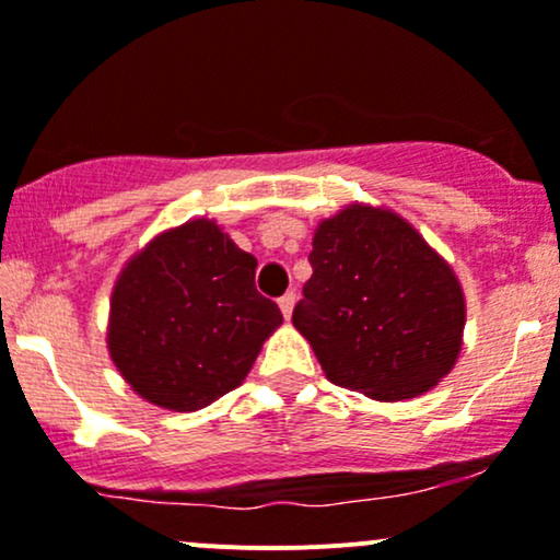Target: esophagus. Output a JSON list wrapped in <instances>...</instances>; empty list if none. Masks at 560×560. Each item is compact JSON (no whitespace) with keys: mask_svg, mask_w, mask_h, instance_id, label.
<instances>
[{"mask_svg":"<svg viewBox=\"0 0 560 560\" xmlns=\"http://www.w3.org/2000/svg\"><path fill=\"white\" fill-rule=\"evenodd\" d=\"M295 300H298L295 292H287L284 298H279V308H281V314H284V319H290V316H292V308H295Z\"/></svg>","mask_w":560,"mask_h":560,"instance_id":"1","label":"esophagus"}]
</instances>
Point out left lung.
Segmentation results:
<instances>
[{"label": "left lung", "instance_id": "1", "mask_svg": "<svg viewBox=\"0 0 560 560\" xmlns=\"http://www.w3.org/2000/svg\"><path fill=\"white\" fill-rule=\"evenodd\" d=\"M308 262L292 325L335 386L394 402L448 375L462 351V287L402 217L349 206L316 228Z\"/></svg>", "mask_w": 560, "mask_h": 560}]
</instances>
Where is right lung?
Returning a JSON list of instances; mask_svg holds the SVG:
<instances>
[{"label": "right lung", "mask_w": 560, "mask_h": 560, "mask_svg": "<svg viewBox=\"0 0 560 560\" xmlns=\"http://www.w3.org/2000/svg\"><path fill=\"white\" fill-rule=\"evenodd\" d=\"M255 270V257L209 220L158 235L133 257L112 292L107 335L133 392L179 413L233 392L281 325Z\"/></svg>", "instance_id": "right-lung-1"}]
</instances>
